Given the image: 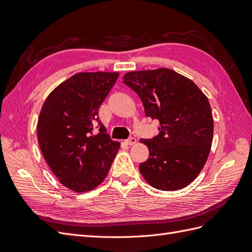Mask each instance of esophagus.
Returning a JSON list of instances; mask_svg holds the SVG:
<instances>
[{"label":"esophagus","instance_id":"34e87169","mask_svg":"<svg viewBox=\"0 0 252 252\" xmlns=\"http://www.w3.org/2000/svg\"><path fill=\"white\" fill-rule=\"evenodd\" d=\"M125 143H126L127 145H130V146H131V145H133V144L136 143V140H135V138H132V136H131V138H129L128 140H126Z\"/></svg>","mask_w":252,"mask_h":252}]
</instances>
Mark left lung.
Wrapping results in <instances>:
<instances>
[{
    "instance_id": "1",
    "label": "left lung",
    "mask_w": 252,
    "mask_h": 252,
    "mask_svg": "<svg viewBox=\"0 0 252 252\" xmlns=\"http://www.w3.org/2000/svg\"><path fill=\"white\" fill-rule=\"evenodd\" d=\"M123 83L138 94L145 114L158 120V134L141 140L149 158L139 169L149 184L164 191L186 187L207 161L213 120L208 98L195 84L168 68L131 71Z\"/></svg>"
}]
</instances>
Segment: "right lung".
Wrapping results in <instances>:
<instances>
[{
  "label": "right lung",
  "instance_id": "obj_1",
  "mask_svg": "<svg viewBox=\"0 0 252 252\" xmlns=\"http://www.w3.org/2000/svg\"><path fill=\"white\" fill-rule=\"evenodd\" d=\"M118 77V72L74 74L51 91L41 109L36 129L43 157L59 181L75 192L100 185L120 148L98 118Z\"/></svg>",
  "mask_w": 252,
  "mask_h": 252
}]
</instances>
